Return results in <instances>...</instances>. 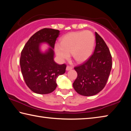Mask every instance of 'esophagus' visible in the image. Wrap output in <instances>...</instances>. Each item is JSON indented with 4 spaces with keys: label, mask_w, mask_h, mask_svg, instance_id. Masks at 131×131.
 <instances>
[{
    "label": "esophagus",
    "mask_w": 131,
    "mask_h": 131,
    "mask_svg": "<svg viewBox=\"0 0 131 131\" xmlns=\"http://www.w3.org/2000/svg\"><path fill=\"white\" fill-rule=\"evenodd\" d=\"M72 69H73L72 66L68 65V66H67V67H66V70H69Z\"/></svg>",
    "instance_id": "obj_1"
}]
</instances>
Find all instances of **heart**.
Masks as SVG:
<instances>
[{
  "mask_svg": "<svg viewBox=\"0 0 131 131\" xmlns=\"http://www.w3.org/2000/svg\"><path fill=\"white\" fill-rule=\"evenodd\" d=\"M95 40L94 35L90 30L69 32L61 37L59 45L55 46V51L61 60L68 58L72 54L76 62H83L92 55Z\"/></svg>",
  "mask_w": 131,
  "mask_h": 131,
  "instance_id": "heart-1",
  "label": "heart"
}]
</instances>
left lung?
Masks as SVG:
<instances>
[{
    "mask_svg": "<svg viewBox=\"0 0 131 131\" xmlns=\"http://www.w3.org/2000/svg\"><path fill=\"white\" fill-rule=\"evenodd\" d=\"M96 46L93 54L83 63L74 67L77 77L73 85L83 96L95 95L107 83L112 67V57L103 39L95 32Z\"/></svg>",
    "mask_w": 131,
    "mask_h": 131,
    "instance_id": "1",
    "label": "left lung"
}]
</instances>
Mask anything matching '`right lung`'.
<instances>
[{
    "mask_svg": "<svg viewBox=\"0 0 131 131\" xmlns=\"http://www.w3.org/2000/svg\"><path fill=\"white\" fill-rule=\"evenodd\" d=\"M59 30L43 28L32 35L22 50L19 63L24 80L33 92L47 94L57 88V79L65 73L66 65H59L54 61L55 41ZM47 42L50 48L46 53H41L39 44Z\"/></svg>",
    "mask_w": 131,
    "mask_h": 131,
    "instance_id": "obj_1",
    "label": "right lung"
}]
</instances>
